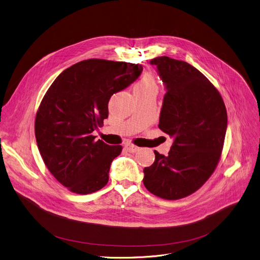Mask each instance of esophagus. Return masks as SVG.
Wrapping results in <instances>:
<instances>
[{
  "instance_id": "1",
  "label": "esophagus",
  "mask_w": 260,
  "mask_h": 260,
  "mask_svg": "<svg viewBox=\"0 0 260 260\" xmlns=\"http://www.w3.org/2000/svg\"><path fill=\"white\" fill-rule=\"evenodd\" d=\"M125 148L127 149V151H129L130 153H134V152H136V151H139L140 150V148L137 147V146H135V145H133V144H127L126 146H125Z\"/></svg>"
}]
</instances>
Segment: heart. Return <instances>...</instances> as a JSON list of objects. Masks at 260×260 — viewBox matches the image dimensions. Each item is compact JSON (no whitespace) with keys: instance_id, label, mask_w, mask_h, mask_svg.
I'll return each instance as SVG.
<instances>
[{"instance_id":"obj_1","label":"heart","mask_w":260,"mask_h":260,"mask_svg":"<svg viewBox=\"0 0 260 260\" xmlns=\"http://www.w3.org/2000/svg\"><path fill=\"white\" fill-rule=\"evenodd\" d=\"M151 88H156V83L154 80V76L151 73H146L143 79L136 84L134 90H147Z\"/></svg>"}]
</instances>
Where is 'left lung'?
<instances>
[{"mask_svg":"<svg viewBox=\"0 0 260 260\" xmlns=\"http://www.w3.org/2000/svg\"><path fill=\"white\" fill-rule=\"evenodd\" d=\"M156 65L167 92L158 128L174 139L168 155L154 151L144 169V185L164 200L176 201L200 189L220 160L226 131V109L216 87L195 67L169 56Z\"/></svg>","mask_w":260,"mask_h":260,"instance_id":"left-lung-1","label":"left lung"}]
</instances>
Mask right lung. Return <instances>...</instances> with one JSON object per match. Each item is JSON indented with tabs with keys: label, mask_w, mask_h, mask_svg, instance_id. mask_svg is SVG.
I'll return each mask as SVG.
<instances>
[{
	"label": "right lung",
	"mask_w": 260,
	"mask_h": 260,
	"mask_svg": "<svg viewBox=\"0 0 260 260\" xmlns=\"http://www.w3.org/2000/svg\"><path fill=\"white\" fill-rule=\"evenodd\" d=\"M143 66L89 58L60 73L37 111L40 154L54 178L76 194H90L108 182L110 165L123 147L95 140L92 132L108 117L111 95L133 83Z\"/></svg>",
	"instance_id": "obj_1"
}]
</instances>
